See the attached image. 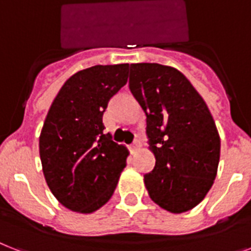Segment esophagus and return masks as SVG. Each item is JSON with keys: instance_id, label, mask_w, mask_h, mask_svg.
Here are the masks:
<instances>
[{"instance_id": "esophagus-1", "label": "esophagus", "mask_w": 251, "mask_h": 251, "mask_svg": "<svg viewBox=\"0 0 251 251\" xmlns=\"http://www.w3.org/2000/svg\"><path fill=\"white\" fill-rule=\"evenodd\" d=\"M139 147H140V140L138 139V138H136V139L134 140V143L131 144V151H132V152H135V151L138 150Z\"/></svg>"}]
</instances>
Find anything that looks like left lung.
Wrapping results in <instances>:
<instances>
[{
    "instance_id": "left-lung-1",
    "label": "left lung",
    "mask_w": 251,
    "mask_h": 251,
    "mask_svg": "<svg viewBox=\"0 0 251 251\" xmlns=\"http://www.w3.org/2000/svg\"><path fill=\"white\" fill-rule=\"evenodd\" d=\"M129 87L147 116L156 157L144 184L154 202L184 213L206 196L217 175L221 139L206 103L178 69L157 63L130 66Z\"/></svg>"
}]
</instances>
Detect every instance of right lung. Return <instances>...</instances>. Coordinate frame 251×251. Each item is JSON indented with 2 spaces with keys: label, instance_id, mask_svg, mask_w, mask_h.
<instances>
[{
  "label": "right lung",
  "instance_id": "right-lung-1",
  "mask_svg": "<svg viewBox=\"0 0 251 251\" xmlns=\"http://www.w3.org/2000/svg\"><path fill=\"white\" fill-rule=\"evenodd\" d=\"M129 64L94 66L69 77L49 109L40 157L49 188L63 206L93 213L111 199L127 150L104 134L103 113L127 82Z\"/></svg>",
  "mask_w": 251,
  "mask_h": 251
}]
</instances>
